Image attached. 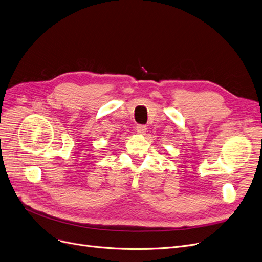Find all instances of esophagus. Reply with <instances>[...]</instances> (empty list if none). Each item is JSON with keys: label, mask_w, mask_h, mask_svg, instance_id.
Listing matches in <instances>:
<instances>
[{"label": "esophagus", "mask_w": 262, "mask_h": 262, "mask_svg": "<svg viewBox=\"0 0 262 262\" xmlns=\"http://www.w3.org/2000/svg\"><path fill=\"white\" fill-rule=\"evenodd\" d=\"M136 132L139 135H144V134H146V132H147V127L144 125H137L136 126Z\"/></svg>", "instance_id": "1"}]
</instances>
